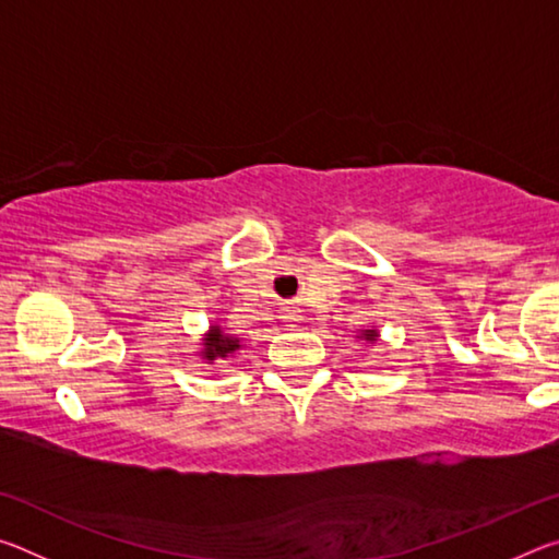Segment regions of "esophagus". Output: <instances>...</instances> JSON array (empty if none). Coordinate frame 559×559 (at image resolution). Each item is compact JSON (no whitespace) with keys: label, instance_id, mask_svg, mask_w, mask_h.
Listing matches in <instances>:
<instances>
[{"label":"esophagus","instance_id":"esophagus-1","mask_svg":"<svg viewBox=\"0 0 559 559\" xmlns=\"http://www.w3.org/2000/svg\"><path fill=\"white\" fill-rule=\"evenodd\" d=\"M283 320H286V323H298V320H300V316L296 313V310H283Z\"/></svg>","mask_w":559,"mask_h":559}]
</instances>
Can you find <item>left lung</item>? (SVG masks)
I'll return each mask as SVG.
<instances>
[{
  "mask_svg": "<svg viewBox=\"0 0 559 559\" xmlns=\"http://www.w3.org/2000/svg\"><path fill=\"white\" fill-rule=\"evenodd\" d=\"M365 337H367V340H374V337H377V333H374V330H367Z\"/></svg>",
  "mask_w": 559,
  "mask_h": 559,
  "instance_id": "1",
  "label": "left lung"
}]
</instances>
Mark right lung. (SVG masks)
<instances>
[{
  "instance_id": "right-lung-1",
  "label": "right lung",
  "mask_w": 559,
  "mask_h": 559,
  "mask_svg": "<svg viewBox=\"0 0 559 559\" xmlns=\"http://www.w3.org/2000/svg\"><path fill=\"white\" fill-rule=\"evenodd\" d=\"M239 347H241L239 340L226 337L219 328H212L210 337L204 340V357L210 359V362L212 359H224V357L234 355Z\"/></svg>"
}]
</instances>
